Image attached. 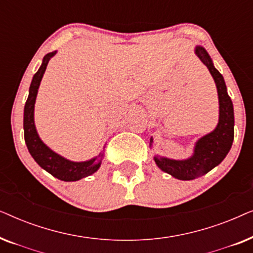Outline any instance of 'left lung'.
Returning <instances> with one entry per match:
<instances>
[{
	"mask_svg": "<svg viewBox=\"0 0 253 253\" xmlns=\"http://www.w3.org/2000/svg\"><path fill=\"white\" fill-rule=\"evenodd\" d=\"M195 54L206 65L215 82L219 98V122L215 129L196 141L193 154L190 158L174 160L160 155L154 157L155 164L162 171L182 181L198 178L220 165L230 151L234 140V107L228 95L223 76L214 67L212 58L205 48L196 46ZM152 143L153 138H151L150 146Z\"/></svg>",
	"mask_w": 253,
	"mask_h": 253,
	"instance_id": "8db88e82",
	"label": "left lung"
}]
</instances>
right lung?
Instances as JSON below:
<instances>
[{"instance_id": "add662e5", "label": "right lung", "mask_w": 253, "mask_h": 253, "mask_svg": "<svg viewBox=\"0 0 253 253\" xmlns=\"http://www.w3.org/2000/svg\"><path fill=\"white\" fill-rule=\"evenodd\" d=\"M55 54H56V50L47 54L43 57L41 67L37 71V74L33 76L32 82H31L29 98H27L25 107H24V138H25V143L30 154L32 155V158L41 168L49 172L50 175H53L54 177L61 179V181L75 182L81 178L87 177L98 170L103 159V151L89 160L79 162L71 161L50 150L40 139L36 124H34V105H36L38 89H39L41 79H42L44 71H46L48 62ZM103 150H105V147H103Z\"/></svg>"}]
</instances>
